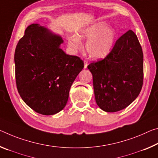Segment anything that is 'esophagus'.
I'll use <instances>...</instances> for the list:
<instances>
[{
  "label": "esophagus",
  "instance_id": "1",
  "mask_svg": "<svg viewBox=\"0 0 158 158\" xmlns=\"http://www.w3.org/2000/svg\"><path fill=\"white\" fill-rule=\"evenodd\" d=\"M89 62L87 60H84V68H86L87 66H88Z\"/></svg>",
  "mask_w": 158,
  "mask_h": 158
}]
</instances>
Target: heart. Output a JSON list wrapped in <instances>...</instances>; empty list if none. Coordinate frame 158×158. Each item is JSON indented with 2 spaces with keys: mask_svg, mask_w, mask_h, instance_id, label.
<instances>
[{
  "mask_svg": "<svg viewBox=\"0 0 158 158\" xmlns=\"http://www.w3.org/2000/svg\"><path fill=\"white\" fill-rule=\"evenodd\" d=\"M106 28L107 24L105 22H98L79 31L80 39H89L86 42V50L93 58L100 59L106 57L113 46L116 34L113 29ZM69 45L74 49L81 46V41L76 36L69 37Z\"/></svg>",
  "mask_w": 158,
  "mask_h": 158,
  "instance_id": "heart-1",
  "label": "heart"
}]
</instances>
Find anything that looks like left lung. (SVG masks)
Instances as JSON below:
<instances>
[{"label": "left lung", "instance_id": "8db88e82", "mask_svg": "<svg viewBox=\"0 0 158 158\" xmlns=\"http://www.w3.org/2000/svg\"><path fill=\"white\" fill-rule=\"evenodd\" d=\"M93 75L95 98L102 110L124 109L141 91L143 55L137 36L131 30L117 40L105 58L88 65Z\"/></svg>", "mask_w": 158, "mask_h": 158}]
</instances>
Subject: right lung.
Masks as SVG:
<instances>
[{"label":"right lung","instance_id":"1","mask_svg":"<svg viewBox=\"0 0 158 158\" xmlns=\"http://www.w3.org/2000/svg\"><path fill=\"white\" fill-rule=\"evenodd\" d=\"M63 41L44 27H27L15 52V81L19 94L35 112L51 115L68 101L70 87L82 69L79 57L60 48Z\"/></svg>","mask_w":158,"mask_h":158}]
</instances>
